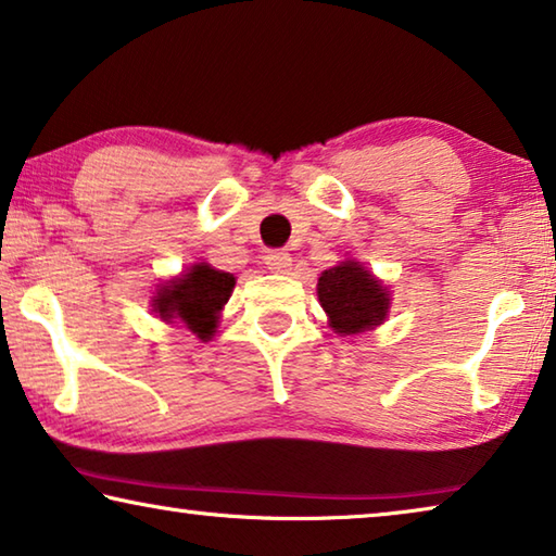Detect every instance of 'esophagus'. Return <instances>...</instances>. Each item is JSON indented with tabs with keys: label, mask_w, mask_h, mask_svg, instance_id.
<instances>
[{
	"label": "esophagus",
	"mask_w": 556,
	"mask_h": 556,
	"mask_svg": "<svg viewBox=\"0 0 556 556\" xmlns=\"http://www.w3.org/2000/svg\"><path fill=\"white\" fill-rule=\"evenodd\" d=\"M264 264H267L269 271H275V275H287L289 269H292V257H289L287 252H269L267 257H264Z\"/></svg>",
	"instance_id": "34e87169"
}]
</instances>
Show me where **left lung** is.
Returning <instances> with one entry per match:
<instances>
[{
  "mask_svg": "<svg viewBox=\"0 0 556 556\" xmlns=\"http://www.w3.org/2000/svg\"><path fill=\"white\" fill-rule=\"evenodd\" d=\"M316 294L329 316V326L339 337L376 329L389 316V292L356 260H343L337 267L324 269Z\"/></svg>",
  "mask_w": 556,
  "mask_h": 556,
  "instance_id": "left-lung-1",
  "label": "left lung"
}]
</instances>
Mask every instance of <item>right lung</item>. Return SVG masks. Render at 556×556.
Instances as JSON below:
<instances>
[{
  "mask_svg": "<svg viewBox=\"0 0 556 556\" xmlns=\"http://www.w3.org/2000/svg\"><path fill=\"white\" fill-rule=\"evenodd\" d=\"M235 289L230 271L215 269L200 262L157 287L153 296V312L167 324H185L198 339L210 341L215 337L219 312Z\"/></svg>",
  "mask_w": 556,
  "mask_h": 556,
  "instance_id": "1",
  "label": "right lung"
}]
</instances>
